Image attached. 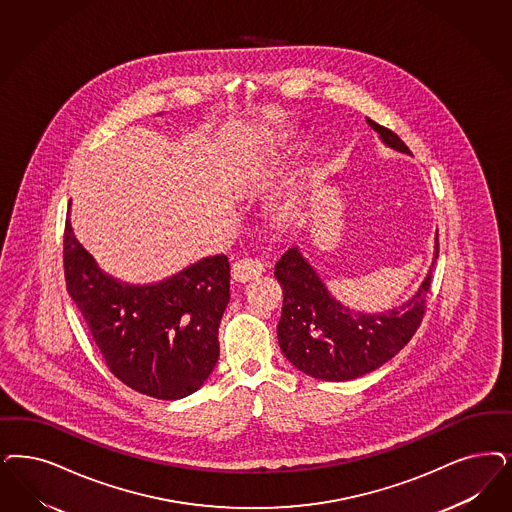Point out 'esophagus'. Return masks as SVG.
Instances as JSON below:
<instances>
[{
  "mask_svg": "<svg viewBox=\"0 0 512 512\" xmlns=\"http://www.w3.org/2000/svg\"><path fill=\"white\" fill-rule=\"evenodd\" d=\"M265 272V265L259 261V259H238L234 265H232V280L234 282L246 283L249 280H255L259 278L261 274Z\"/></svg>",
  "mask_w": 512,
  "mask_h": 512,
  "instance_id": "1",
  "label": "esophagus"
}]
</instances>
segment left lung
I'll return each instance as SVG.
<instances>
[{"label": "left lung", "mask_w": 512, "mask_h": 512, "mask_svg": "<svg viewBox=\"0 0 512 512\" xmlns=\"http://www.w3.org/2000/svg\"><path fill=\"white\" fill-rule=\"evenodd\" d=\"M367 123L388 147L410 155L405 141L395 132L372 119ZM437 257L439 232L433 265L416 295L393 310L367 314L338 302L302 257L299 247H289L274 270L283 289L282 318L278 323L283 355L299 371L327 382H346L376 371L401 352L422 325Z\"/></svg>", "instance_id": "left-lung-1"}]
</instances>
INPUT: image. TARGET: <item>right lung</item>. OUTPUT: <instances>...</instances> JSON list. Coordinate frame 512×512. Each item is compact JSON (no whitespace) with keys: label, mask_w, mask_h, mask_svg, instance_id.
Here are the masks:
<instances>
[{"label":"right lung","mask_w":512,"mask_h":512,"mask_svg":"<svg viewBox=\"0 0 512 512\" xmlns=\"http://www.w3.org/2000/svg\"><path fill=\"white\" fill-rule=\"evenodd\" d=\"M64 276L107 369L128 388L174 401L208 380L230 299L227 255L206 257L164 282L128 285L100 270L68 217Z\"/></svg>","instance_id":"right-lung-1"}]
</instances>
